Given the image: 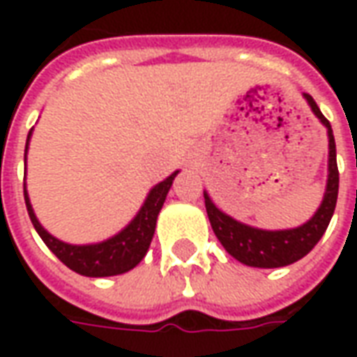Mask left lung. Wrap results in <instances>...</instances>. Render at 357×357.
I'll use <instances>...</instances> for the list:
<instances>
[{
    "instance_id": "8db88e82",
    "label": "left lung",
    "mask_w": 357,
    "mask_h": 357,
    "mask_svg": "<svg viewBox=\"0 0 357 357\" xmlns=\"http://www.w3.org/2000/svg\"><path fill=\"white\" fill-rule=\"evenodd\" d=\"M304 99L310 105L317 120L327 128V137H329V164H327V187L323 193V201L319 208L306 224L292 227V229H258L252 225L237 222L235 218L227 216L225 212L218 208L212 202L210 195L204 191V204H206V214H208L210 225L216 233L218 241L229 255L250 268H283L289 264L298 262L300 258L312 250L321 239L323 233L329 225L335 206H337L338 197V168H337V145H335V135L331 130L327 118L323 116L319 107L315 105L312 95L304 93Z\"/></svg>"
}]
</instances>
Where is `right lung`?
<instances>
[{"mask_svg": "<svg viewBox=\"0 0 357 357\" xmlns=\"http://www.w3.org/2000/svg\"><path fill=\"white\" fill-rule=\"evenodd\" d=\"M30 135H32V130L28 133L24 160H26ZM178 174L179 170H176L149 191L147 199L143 202L139 212L135 214V218L126 225L122 231H118L110 239L93 243V245H68L65 241H59L57 237H53L47 229H43V225L38 222L34 208L30 204L26 183H24V202H26L28 216L32 220V225L36 227L38 235L42 237L47 248L57 256L61 262L65 264L66 268H70L76 273L86 277L120 275V273H126V271L135 268L147 255L149 245H151L153 235H155L158 212L162 208L166 195L170 191L174 178Z\"/></svg>", "mask_w": 357, "mask_h": 357, "instance_id": "obj_1", "label": "right lung"}]
</instances>
